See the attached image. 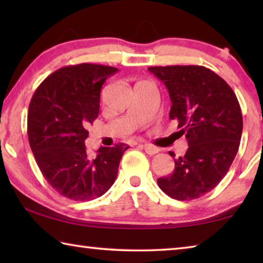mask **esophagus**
Wrapping results in <instances>:
<instances>
[{
  "instance_id": "34e87169",
  "label": "esophagus",
  "mask_w": 263,
  "mask_h": 263,
  "mask_svg": "<svg viewBox=\"0 0 263 263\" xmlns=\"http://www.w3.org/2000/svg\"><path fill=\"white\" fill-rule=\"evenodd\" d=\"M139 146H142L145 149V152L149 154V155H153V154H157L159 153V148L155 147V146H152V145H148V144H139Z\"/></svg>"
}]
</instances>
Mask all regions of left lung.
Instances as JSON below:
<instances>
[{"mask_svg": "<svg viewBox=\"0 0 263 263\" xmlns=\"http://www.w3.org/2000/svg\"><path fill=\"white\" fill-rule=\"evenodd\" d=\"M148 70L167 87L169 118L177 121L189 145L184 157L175 160L174 173L158 179V185L179 201L199 198L219 183L237 155L242 133L238 99L225 80L203 66Z\"/></svg>", "mask_w": 263, "mask_h": 263, "instance_id": "1", "label": "left lung"}]
</instances>
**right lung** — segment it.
Instances as JSON below:
<instances>
[{"label": "right lung", "mask_w": 263, "mask_h": 263, "mask_svg": "<svg viewBox=\"0 0 263 263\" xmlns=\"http://www.w3.org/2000/svg\"><path fill=\"white\" fill-rule=\"evenodd\" d=\"M110 66H66L47 77L31 99L28 137L35 162L46 181L73 201L101 197L117 177L125 144L100 147L91 157L84 140L99 117L101 88L117 73Z\"/></svg>", "instance_id": "add662e5"}]
</instances>
